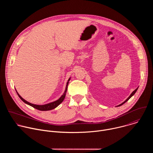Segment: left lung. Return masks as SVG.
I'll return each mask as SVG.
<instances>
[{
    "instance_id": "left-lung-1",
    "label": "left lung",
    "mask_w": 153,
    "mask_h": 153,
    "mask_svg": "<svg viewBox=\"0 0 153 153\" xmlns=\"http://www.w3.org/2000/svg\"><path fill=\"white\" fill-rule=\"evenodd\" d=\"M137 89H138V88H136V90H135L134 91H133V92H132V93L130 94V96H129V97H128V98H127V99H126V100H125V101H124L123 103H122L121 104H120V105H117V106H120V105H122L123 103H125L126 102H127V101H128V100H129V99L131 97H132V96H133V95H134V94L136 93V92L137 91Z\"/></svg>"
}]
</instances>
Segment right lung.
<instances>
[{
	"label": "right lung",
	"mask_w": 153,
	"mask_h": 153,
	"mask_svg": "<svg viewBox=\"0 0 153 153\" xmlns=\"http://www.w3.org/2000/svg\"><path fill=\"white\" fill-rule=\"evenodd\" d=\"M70 79H71V77H70L69 79L68 80V82H67V85H66V88H65V90L63 94L62 95V96L59 99H57V100H56L54 102H51V103H47V104H45V105H36V104L30 103V102H27V100H25V99H24L22 97L19 95V94L17 92L16 90V91L17 94L18 96L19 97V98L22 100L24 103H25L26 104H28V105L31 106L32 107L37 109V110H40V111H49V110H53V109H54L57 106H59L63 101V100L65 97V96H66V93H67V88H68V83H69V81H70Z\"/></svg>",
	"instance_id": "1"
}]
</instances>
